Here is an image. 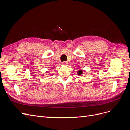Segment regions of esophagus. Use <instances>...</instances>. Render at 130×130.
<instances>
[{
    "label": "esophagus",
    "mask_w": 130,
    "mask_h": 130,
    "mask_svg": "<svg viewBox=\"0 0 130 130\" xmlns=\"http://www.w3.org/2000/svg\"><path fill=\"white\" fill-rule=\"evenodd\" d=\"M62 65H63V66H66L67 64H68V62L67 61H63V62H62Z\"/></svg>",
    "instance_id": "esophagus-1"
}]
</instances>
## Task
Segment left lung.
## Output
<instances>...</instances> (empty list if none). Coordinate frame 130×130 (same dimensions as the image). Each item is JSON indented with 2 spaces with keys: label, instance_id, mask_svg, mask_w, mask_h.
<instances>
[{
  "label": "left lung",
  "instance_id": "8db88e82",
  "mask_svg": "<svg viewBox=\"0 0 130 130\" xmlns=\"http://www.w3.org/2000/svg\"><path fill=\"white\" fill-rule=\"evenodd\" d=\"M82 70H79V71H78V72H77V74L78 75H81V74H82Z\"/></svg>",
  "mask_w": 130,
  "mask_h": 130
}]
</instances>
